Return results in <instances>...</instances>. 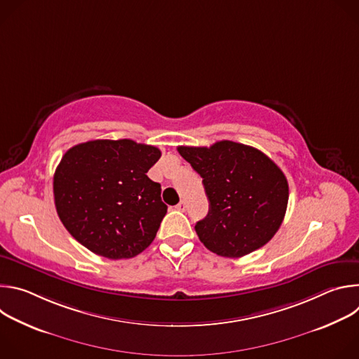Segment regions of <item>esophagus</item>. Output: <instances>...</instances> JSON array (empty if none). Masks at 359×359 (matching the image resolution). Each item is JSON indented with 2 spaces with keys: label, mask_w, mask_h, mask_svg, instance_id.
Wrapping results in <instances>:
<instances>
[{
  "label": "esophagus",
  "mask_w": 359,
  "mask_h": 359,
  "mask_svg": "<svg viewBox=\"0 0 359 359\" xmlns=\"http://www.w3.org/2000/svg\"><path fill=\"white\" fill-rule=\"evenodd\" d=\"M186 208H187V206H186V201H184V200H182V201L177 204V206H176V209L180 210V212H184Z\"/></svg>",
  "instance_id": "34e87169"
}]
</instances>
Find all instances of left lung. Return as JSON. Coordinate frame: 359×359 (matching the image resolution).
Masks as SVG:
<instances>
[{
    "label": "left lung",
    "mask_w": 359,
    "mask_h": 359,
    "mask_svg": "<svg viewBox=\"0 0 359 359\" xmlns=\"http://www.w3.org/2000/svg\"><path fill=\"white\" fill-rule=\"evenodd\" d=\"M177 150L203 177L210 201L208 216L194 226L204 245L217 255L237 259L274 237L285 216L288 182L269 156L231 140Z\"/></svg>",
    "instance_id": "1"
}]
</instances>
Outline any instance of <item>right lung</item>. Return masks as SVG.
I'll return each mask as SVG.
<instances>
[{"label":"right lung","instance_id":"right-lung-1","mask_svg":"<svg viewBox=\"0 0 359 359\" xmlns=\"http://www.w3.org/2000/svg\"><path fill=\"white\" fill-rule=\"evenodd\" d=\"M161 156L158 147L130 139L71 147L54 175L57 213L69 234L111 260L147 248L168 212L161 184L146 175Z\"/></svg>","mask_w":359,"mask_h":359}]
</instances>
